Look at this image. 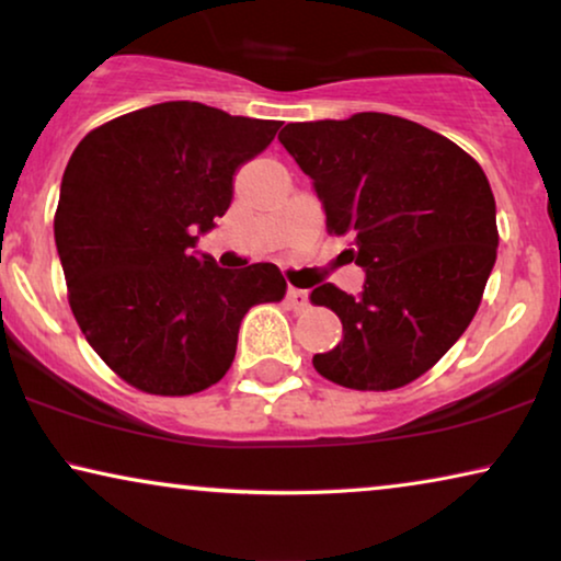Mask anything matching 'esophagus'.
Masks as SVG:
<instances>
[{
    "mask_svg": "<svg viewBox=\"0 0 561 561\" xmlns=\"http://www.w3.org/2000/svg\"><path fill=\"white\" fill-rule=\"evenodd\" d=\"M288 304L294 306V309H304L306 304H309V290H301V288H288Z\"/></svg>",
    "mask_w": 561,
    "mask_h": 561,
    "instance_id": "obj_1",
    "label": "esophagus"
}]
</instances>
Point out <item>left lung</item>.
<instances>
[{"label": "left lung", "instance_id": "obj_1", "mask_svg": "<svg viewBox=\"0 0 561 561\" xmlns=\"http://www.w3.org/2000/svg\"><path fill=\"white\" fill-rule=\"evenodd\" d=\"M278 140L309 175L327 229L347 250L363 290H311L342 321V342L313 355L327 380L393 390L447 355L478 311L495 265V198L462 148L382 112L290 122Z\"/></svg>", "mask_w": 561, "mask_h": 561}]
</instances>
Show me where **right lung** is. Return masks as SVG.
I'll return each mask as SVG.
<instances>
[{
    "label": "right lung",
    "mask_w": 561,
    "mask_h": 561,
    "mask_svg": "<svg viewBox=\"0 0 561 561\" xmlns=\"http://www.w3.org/2000/svg\"><path fill=\"white\" fill-rule=\"evenodd\" d=\"M280 122L163 102L96 127L68 160L53 232L83 336L129 386L191 396L225 378L240 324L280 301L273 263L219 267L196 250L234 175Z\"/></svg>",
    "instance_id": "obj_1"
}]
</instances>
